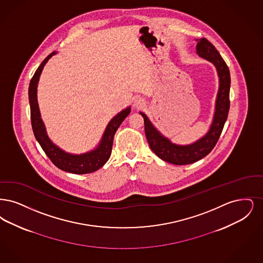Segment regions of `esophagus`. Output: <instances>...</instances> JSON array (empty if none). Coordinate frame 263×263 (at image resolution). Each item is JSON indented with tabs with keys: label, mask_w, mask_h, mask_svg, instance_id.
I'll return each instance as SVG.
<instances>
[{
	"label": "esophagus",
	"mask_w": 263,
	"mask_h": 263,
	"mask_svg": "<svg viewBox=\"0 0 263 263\" xmlns=\"http://www.w3.org/2000/svg\"><path fill=\"white\" fill-rule=\"evenodd\" d=\"M135 105H136L137 107H138V108H140V107L143 105V101L140 100V99H137V100L135 101Z\"/></svg>",
	"instance_id": "34e87169"
}]
</instances>
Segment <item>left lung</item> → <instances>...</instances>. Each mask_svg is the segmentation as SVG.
Returning a JSON list of instances; mask_svg holds the SVG:
<instances>
[{
    "instance_id": "1",
    "label": "left lung",
    "mask_w": 263,
    "mask_h": 263,
    "mask_svg": "<svg viewBox=\"0 0 263 263\" xmlns=\"http://www.w3.org/2000/svg\"><path fill=\"white\" fill-rule=\"evenodd\" d=\"M196 53L203 59L211 62L217 69L219 77V90L215 105L213 122L205 136L189 145H177L172 143L167 137L150 123L147 116L140 112L144 120V130L149 147L162 160L174 165H187L202 159L208 155L217 143L221 136L230 109V70L228 66L216 48L206 38L197 39Z\"/></svg>"
}]
</instances>
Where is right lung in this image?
I'll return each instance as SVG.
<instances>
[{
    "label": "right lung",
    "instance_id": "add662e5",
    "mask_svg": "<svg viewBox=\"0 0 263 263\" xmlns=\"http://www.w3.org/2000/svg\"><path fill=\"white\" fill-rule=\"evenodd\" d=\"M56 52H52L45 60L41 63V65L36 69L34 76L30 80L28 96L30 104V116H31V126L33 129L35 138L44 150L46 155L49 159L53 162V164L59 169L63 171L69 172L72 174H88L92 172L97 171L103 167V165L108 161L111 156L112 146L114 136L119 128L120 125L130 113V107H127L119 114L116 115L110 121L106 127L102 139L99 145L87 153L73 155L65 152L64 150L59 148L55 145L46 134V128L43 121L41 119V115L37 102V84L39 81L40 74L44 68L46 63L52 56H54Z\"/></svg>",
    "mask_w": 263,
    "mask_h": 263
}]
</instances>
